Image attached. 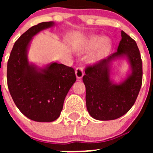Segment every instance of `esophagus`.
<instances>
[{
	"instance_id": "esophagus-1",
	"label": "esophagus",
	"mask_w": 153,
	"mask_h": 153,
	"mask_svg": "<svg viewBox=\"0 0 153 153\" xmlns=\"http://www.w3.org/2000/svg\"><path fill=\"white\" fill-rule=\"evenodd\" d=\"M75 74L76 76L77 79H81V78L83 77V75H84V72H83V69L82 67H77V68L75 70Z\"/></svg>"
}]
</instances>
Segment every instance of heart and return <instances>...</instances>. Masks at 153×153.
<instances>
[{"label":"heart","mask_w":153,"mask_h":153,"mask_svg":"<svg viewBox=\"0 0 153 153\" xmlns=\"http://www.w3.org/2000/svg\"><path fill=\"white\" fill-rule=\"evenodd\" d=\"M113 47V42L110 39L101 35H91L84 39L76 47V51L83 53L96 50L90 56V62H97L108 56Z\"/></svg>","instance_id":"1"}]
</instances>
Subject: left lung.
<instances>
[{"label":"left lung","mask_w":153,"mask_h":153,"mask_svg":"<svg viewBox=\"0 0 153 153\" xmlns=\"http://www.w3.org/2000/svg\"><path fill=\"white\" fill-rule=\"evenodd\" d=\"M121 36L117 52L85 70L86 109L95 120H113L125 115L134 105L141 88L143 63L137 44L123 30ZM117 60H126L130 67L125 78L119 82L111 74Z\"/></svg>","instance_id":"8db88e82"}]
</instances>
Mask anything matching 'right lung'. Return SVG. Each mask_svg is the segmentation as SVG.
<instances>
[{
    "label": "right lung",
    "instance_id": "1",
    "mask_svg": "<svg viewBox=\"0 0 153 153\" xmlns=\"http://www.w3.org/2000/svg\"><path fill=\"white\" fill-rule=\"evenodd\" d=\"M53 26V21L42 22L28 29L15 42L7 62V86L13 102L25 117L36 122L58 119L65 97L76 80L72 67L56 62L40 67L28 59L33 36Z\"/></svg>",
    "mask_w": 153,
    "mask_h": 153
}]
</instances>
